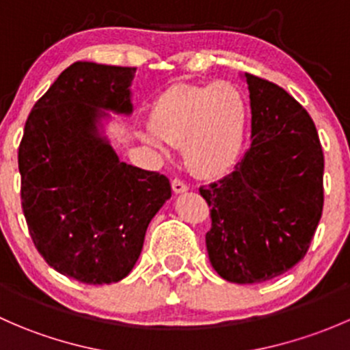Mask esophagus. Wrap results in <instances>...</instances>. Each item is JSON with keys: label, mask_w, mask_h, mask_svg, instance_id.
I'll return each mask as SVG.
<instances>
[{"label": "esophagus", "mask_w": 350, "mask_h": 350, "mask_svg": "<svg viewBox=\"0 0 350 350\" xmlns=\"http://www.w3.org/2000/svg\"><path fill=\"white\" fill-rule=\"evenodd\" d=\"M171 186H172V191H174L176 195H178V193H185L189 189V186L186 185L185 181H181V179H172Z\"/></svg>", "instance_id": "34e87169"}]
</instances>
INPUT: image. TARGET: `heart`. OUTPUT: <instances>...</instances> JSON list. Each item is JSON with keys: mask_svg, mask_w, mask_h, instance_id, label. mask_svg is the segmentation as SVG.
I'll return each mask as SVG.
<instances>
[{"mask_svg": "<svg viewBox=\"0 0 350 350\" xmlns=\"http://www.w3.org/2000/svg\"><path fill=\"white\" fill-rule=\"evenodd\" d=\"M249 115V100L232 81L181 83L155 98L149 126L165 144L181 147L189 171L218 178L234 167L242 152ZM154 135L142 137L157 144Z\"/></svg>", "mask_w": 350, "mask_h": 350, "instance_id": "1", "label": "heart"}]
</instances>
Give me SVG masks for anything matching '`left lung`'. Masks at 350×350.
I'll return each instance as SVG.
<instances>
[{
  "mask_svg": "<svg viewBox=\"0 0 350 350\" xmlns=\"http://www.w3.org/2000/svg\"><path fill=\"white\" fill-rule=\"evenodd\" d=\"M252 146L234 172L200 186L211 228L206 249L224 280L281 276L308 252L323 210V150L312 116L271 81L245 72Z\"/></svg>",
  "mask_w": 350,
  "mask_h": 350,
  "instance_id": "1",
  "label": "left lung"
}]
</instances>
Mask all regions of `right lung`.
Returning <instances> with one entry per match:
<instances>
[{
	"label": "right lung",
	"instance_id": "1",
	"mask_svg": "<svg viewBox=\"0 0 350 350\" xmlns=\"http://www.w3.org/2000/svg\"><path fill=\"white\" fill-rule=\"evenodd\" d=\"M135 67L74 62L33 105L18 147L22 208L45 262L86 284L123 280L142 252L164 174L118 159L96 133L100 108L132 111Z\"/></svg>",
	"mask_w": 350,
	"mask_h": 350
}]
</instances>
